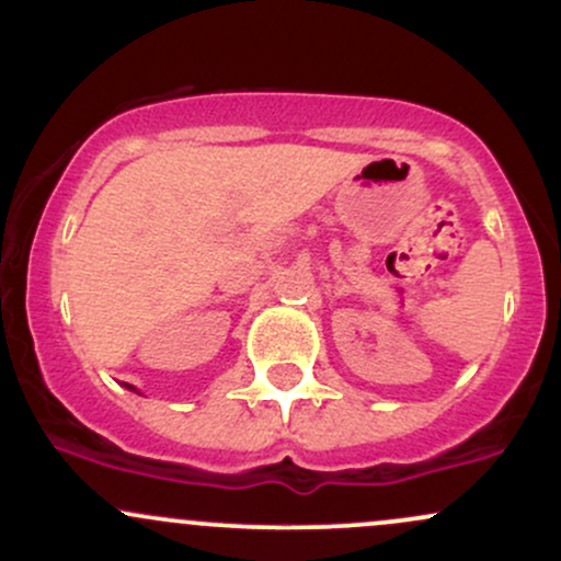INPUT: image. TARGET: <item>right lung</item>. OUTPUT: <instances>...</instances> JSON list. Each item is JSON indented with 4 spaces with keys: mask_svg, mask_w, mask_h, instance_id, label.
<instances>
[{
    "mask_svg": "<svg viewBox=\"0 0 561 561\" xmlns=\"http://www.w3.org/2000/svg\"><path fill=\"white\" fill-rule=\"evenodd\" d=\"M124 388H128V390H134V392H139L137 388H134V385H126V382H124Z\"/></svg>",
    "mask_w": 561,
    "mask_h": 561,
    "instance_id": "right-lung-1",
    "label": "right lung"
}]
</instances>
